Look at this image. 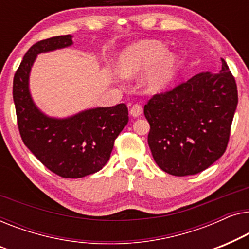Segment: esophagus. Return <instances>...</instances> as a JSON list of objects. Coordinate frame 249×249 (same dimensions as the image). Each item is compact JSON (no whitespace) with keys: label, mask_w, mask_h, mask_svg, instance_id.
Listing matches in <instances>:
<instances>
[{"label":"esophagus","mask_w":249,"mask_h":249,"mask_svg":"<svg viewBox=\"0 0 249 249\" xmlns=\"http://www.w3.org/2000/svg\"><path fill=\"white\" fill-rule=\"evenodd\" d=\"M142 111H143V109H142L141 105L135 104V105H133V106H132L131 110H129V114H131L133 117H139L140 115L142 114Z\"/></svg>","instance_id":"esophagus-1"}]
</instances>
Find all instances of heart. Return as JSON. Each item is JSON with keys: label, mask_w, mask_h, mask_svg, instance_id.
<instances>
[{"label": "heart", "mask_w": 249, "mask_h": 249, "mask_svg": "<svg viewBox=\"0 0 249 249\" xmlns=\"http://www.w3.org/2000/svg\"><path fill=\"white\" fill-rule=\"evenodd\" d=\"M179 68V56L171 53L162 43L144 40L122 51L117 69L122 75L132 76L149 70L144 79L146 89L157 92L175 79Z\"/></svg>", "instance_id": "1"}]
</instances>
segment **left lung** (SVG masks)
<instances>
[{"label":"left lung","instance_id":"left-lung-1","mask_svg":"<svg viewBox=\"0 0 249 249\" xmlns=\"http://www.w3.org/2000/svg\"><path fill=\"white\" fill-rule=\"evenodd\" d=\"M237 104L236 81L225 59L220 72H202L153 96L144 115L156 163L179 177L209 168L226 151Z\"/></svg>","mask_w":249,"mask_h":249}]
</instances>
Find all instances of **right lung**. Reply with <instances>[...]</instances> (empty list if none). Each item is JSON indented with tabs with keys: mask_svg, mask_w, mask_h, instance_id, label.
<instances>
[{
	"mask_svg": "<svg viewBox=\"0 0 249 249\" xmlns=\"http://www.w3.org/2000/svg\"><path fill=\"white\" fill-rule=\"evenodd\" d=\"M73 45L71 35L33 45L13 79V101L21 139L35 157L63 178H81L99 171L110 158L114 142L128 122L125 104L97 107L65 118L44 114L31 97L29 78L37 55Z\"/></svg>",
	"mask_w": 249,
	"mask_h": 249,
	"instance_id": "obj_1",
	"label": "right lung"
}]
</instances>
